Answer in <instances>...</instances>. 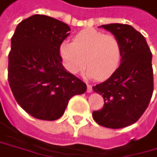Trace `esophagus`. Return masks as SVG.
Wrapping results in <instances>:
<instances>
[{
	"mask_svg": "<svg viewBox=\"0 0 157 157\" xmlns=\"http://www.w3.org/2000/svg\"><path fill=\"white\" fill-rule=\"evenodd\" d=\"M86 87H87L86 90H87V92H88V93H90V92H92V91H93V88H92V86H91V85L87 84V85H86Z\"/></svg>",
	"mask_w": 157,
	"mask_h": 157,
	"instance_id": "esophagus-1",
	"label": "esophagus"
}]
</instances>
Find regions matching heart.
Returning a JSON list of instances; mask_svg holds the SVG:
<instances>
[{"instance_id": "b5f03b06", "label": "heart", "mask_w": 157, "mask_h": 157, "mask_svg": "<svg viewBox=\"0 0 157 157\" xmlns=\"http://www.w3.org/2000/svg\"><path fill=\"white\" fill-rule=\"evenodd\" d=\"M122 48L119 38L94 29H86L78 33L72 43L63 42L60 55L65 67L70 72H80L86 64L85 74L105 80L119 68L121 60Z\"/></svg>"}]
</instances>
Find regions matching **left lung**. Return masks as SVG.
Masks as SVG:
<instances>
[{"label": "left lung", "instance_id": "obj_1", "mask_svg": "<svg viewBox=\"0 0 157 157\" xmlns=\"http://www.w3.org/2000/svg\"><path fill=\"white\" fill-rule=\"evenodd\" d=\"M101 27L121 41V63L107 80L94 86L102 95L104 107L93 111L94 121L106 128L119 129L138 121L154 91L152 52L145 37L131 25L111 23Z\"/></svg>", "mask_w": 157, "mask_h": 157}]
</instances>
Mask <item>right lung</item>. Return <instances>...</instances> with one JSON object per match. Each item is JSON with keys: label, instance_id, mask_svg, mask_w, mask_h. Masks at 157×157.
Wrapping results in <instances>:
<instances>
[{"label": "right lung", "instance_id": "1", "mask_svg": "<svg viewBox=\"0 0 157 157\" xmlns=\"http://www.w3.org/2000/svg\"><path fill=\"white\" fill-rule=\"evenodd\" d=\"M70 31L56 19L34 15L17 24L11 38L8 83L17 104L36 119H59L70 99L86 90L62 65L60 46Z\"/></svg>", "mask_w": 157, "mask_h": 157}]
</instances>
